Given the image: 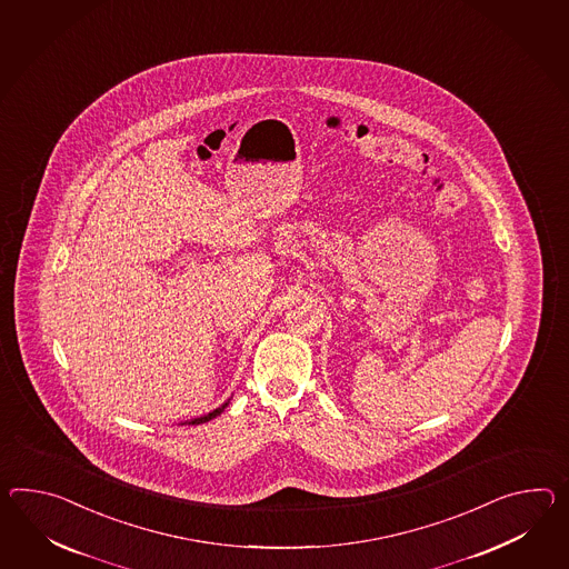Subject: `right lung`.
I'll use <instances>...</instances> for the list:
<instances>
[{
	"mask_svg": "<svg viewBox=\"0 0 569 569\" xmlns=\"http://www.w3.org/2000/svg\"><path fill=\"white\" fill-rule=\"evenodd\" d=\"M228 402H230V401L223 402L222 407H218V409H213V411H211V413H208V416L197 417V419H191V421H187V423H189V426H199V423H206V421H211V419H213V417H218V416H220V413H222L223 409H226V407H228Z\"/></svg>",
	"mask_w": 569,
	"mask_h": 569,
	"instance_id": "obj_1",
	"label": "right lung"
}]
</instances>
